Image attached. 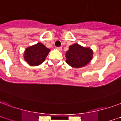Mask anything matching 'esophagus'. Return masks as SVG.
<instances>
[{
  "instance_id": "34e87169",
  "label": "esophagus",
  "mask_w": 121,
  "mask_h": 121,
  "mask_svg": "<svg viewBox=\"0 0 121 121\" xmlns=\"http://www.w3.org/2000/svg\"><path fill=\"white\" fill-rule=\"evenodd\" d=\"M57 49L58 50H59V51H61V50H62V48L61 47H57Z\"/></svg>"
}]
</instances>
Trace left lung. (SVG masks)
<instances>
[{
	"instance_id": "obj_1",
	"label": "left lung",
	"mask_w": 121,
	"mask_h": 121,
	"mask_svg": "<svg viewBox=\"0 0 121 121\" xmlns=\"http://www.w3.org/2000/svg\"><path fill=\"white\" fill-rule=\"evenodd\" d=\"M93 52L90 47L74 43L69 47L65 53V61L74 68L85 67L92 60Z\"/></svg>"
}]
</instances>
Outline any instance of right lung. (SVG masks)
<instances>
[{
  "label": "right lung",
  "instance_id": "obj_1",
  "mask_svg": "<svg viewBox=\"0 0 121 121\" xmlns=\"http://www.w3.org/2000/svg\"><path fill=\"white\" fill-rule=\"evenodd\" d=\"M50 50L42 43L30 46L24 52V59L30 65L37 66L45 61Z\"/></svg>",
  "mask_w": 121,
  "mask_h": 121
}]
</instances>
